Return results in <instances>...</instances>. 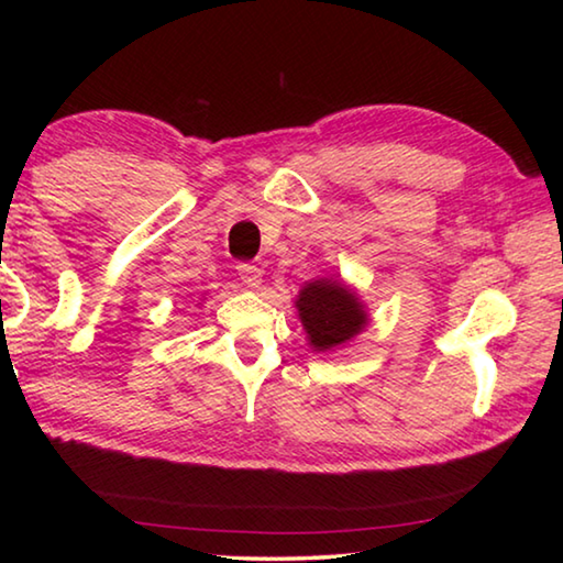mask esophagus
<instances>
[{"label": "esophagus", "mask_w": 563, "mask_h": 563, "mask_svg": "<svg viewBox=\"0 0 563 563\" xmlns=\"http://www.w3.org/2000/svg\"><path fill=\"white\" fill-rule=\"evenodd\" d=\"M238 273H241V280H243V285H247V288H261L263 271L258 268V265L241 263V265H238Z\"/></svg>", "instance_id": "obj_1"}]
</instances>
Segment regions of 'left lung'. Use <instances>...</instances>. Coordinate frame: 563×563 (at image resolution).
<instances>
[{"instance_id":"left-lung-1","label":"left lung","mask_w":563,"mask_h":563,"mask_svg":"<svg viewBox=\"0 0 563 563\" xmlns=\"http://www.w3.org/2000/svg\"><path fill=\"white\" fill-rule=\"evenodd\" d=\"M295 308L312 352L345 347L369 325L367 305L342 278L308 280L295 295Z\"/></svg>"}]
</instances>
